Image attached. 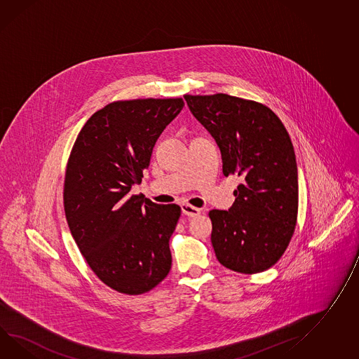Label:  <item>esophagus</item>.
Returning <instances> with one entry per match:
<instances>
[{
	"mask_svg": "<svg viewBox=\"0 0 359 359\" xmlns=\"http://www.w3.org/2000/svg\"><path fill=\"white\" fill-rule=\"evenodd\" d=\"M182 211H183L184 215L189 217V218H194V217H198L201 214V210L194 208L192 205H188V203H183L182 205Z\"/></svg>",
	"mask_w": 359,
	"mask_h": 359,
	"instance_id": "34e87169",
	"label": "esophagus"
}]
</instances>
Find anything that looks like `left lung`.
<instances>
[{"label":"left lung","mask_w":359,"mask_h":359,"mask_svg":"<svg viewBox=\"0 0 359 359\" xmlns=\"http://www.w3.org/2000/svg\"><path fill=\"white\" fill-rule=\"evenodd\" d=\"M217 142L224 176H240L228 210H211V244L232 271L270 269L293 236L298 210L297 162L288 132L267 106L238 97L184 96Z\"/></svg>","instance_id":"obj_1"}]
</instances>
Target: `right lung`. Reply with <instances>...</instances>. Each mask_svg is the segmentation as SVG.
Wrapping results in <instances>:
<instances>
[{
    "instance_id": "right-lung-1",
    "label": "right lung",
    "mask_w": 359,
    "mask_h": 359,
    "mask_svg": "<svg viewBox=\"0 0 359 359\" xmlns=\"http://www.w3.org/2000/svg\"><path fill=\"white\" fill-rule=\"evenodd\" d=\"M183 98L116 101L92 115L67 162L63 202L71 235L92 271L124 294L154 288L171 269L170 237L182 209L130 194Z\"/></svg>"
}]
</instances>
